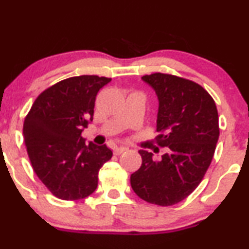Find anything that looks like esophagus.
<instances>
[{"instance_id": "esophagus-1", "label": "esophagus", "mask_w": 249, "mask_h": 249, "mask_svg": "<svg viewBox=\"0 0 249 249\" xmlns=\"http://www.w3.org/2000/svg\"><path fill=\"white\" fill-rule=\"evenodd\" d=\"M126 151H127V149L125 147H116L115 149H113V153H115V155H121Z\"/></svg>"}]
</instances>
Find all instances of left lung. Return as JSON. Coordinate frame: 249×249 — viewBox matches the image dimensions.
I'll use <instances>...</instances> for the list:
<instances>
[{"instance_id": "1", "label": "left lung", "mask_w": 249, "mask_h": 249, "mask_svg": "<svg viewBox=\"0 0 249 249\" xmlns=\"http://www.w3.org/2000/svg\"><path fill=\"white\" fill-rule=\"evenodd\" d=\"M157 92L159 112L155 142L167 147L160 161L139 151L142 167L131 175V187L151 204L170 206L198 187L213 159L219 117L212 96L198 83L172 74L143 75Z\"/></svg>"}]
</instances>
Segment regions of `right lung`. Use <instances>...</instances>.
Returning a JSON list of instances; mask_svg holds the SVG:
<instances>
[{"label": "right lung", "mask_w": 249, "mask_h": 249, "mask_svg": "<svg viewBox=\"0 0 249 249\" xmlns=\"http://www.w3.org/2000/svg\"><path fill=\"white\" fill-rule=\"evenodd\" d=\"M110 77L81 75L49 87L25 117L23 136L38 178L64 200L88 197L98 185V172L112 157L106 145L85 143L83 127L92 122L96 95Z\"/></svg>", "instance_id": "add662e5"}]
</instances>
